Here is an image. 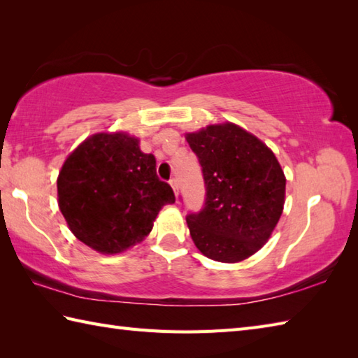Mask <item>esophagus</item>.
I'll list each match as a JSON object with an SVG mask.
<instances>
[{
    "mask_svg": "<svg viewBox=\"0 0 358 358\" xmlns=\"http://www.w3.org/2000/svg\"><path fill=\"white\" fill-rule=\"evenodd\" d=\"M169 183H171V186H172V189H173L175 195H177V194H178V181H177V178H171Z\"/></svg>",
    "mask_w": 358,
    "mask_h": 358,
    "instance_id": "1",
    "label": "esophagus"
}]
</instances>
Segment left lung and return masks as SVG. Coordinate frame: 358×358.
I'll return each instance as SVG.
<instances>
[{
	"label": "left lung",
	"mask_w": 358,
	"mask_h": 358,
	"mask_svg": "<svg viewBox=\"0 0 358 358\" xmlns=\"http://www.w3.org/2000/svg\"><path fill=\"white\" fill-rule=\"evenodd\" d=\"M201 166L206 199L187 214L200 252L215 262H241L260 249L285 204V173L264 143L232 123L187 134Z\"/></svg>",
	"instance_id": "left-lung-1"
}]
</instances>
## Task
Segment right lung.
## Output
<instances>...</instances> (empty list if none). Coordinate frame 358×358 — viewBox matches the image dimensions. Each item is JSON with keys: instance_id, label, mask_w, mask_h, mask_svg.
I'll return each instance as SVG.
<instances>
[{"instance_id": "right-lung-1", "label": "right lung", "mask_w": 358, "mask_h": 358, "mask_svg": "<svg viewBox=\"0 0 358 358\" xmlns=\"http://www.w3.org/2000/svg\"><path fill=\"white\" fill-rule=\"evenodd\" d=\"M58 206L75 237L103 254L141 241L172 187L157 175V159L127 134H96L67 157L58 175Z\"/></svg>"}]
</instances>
